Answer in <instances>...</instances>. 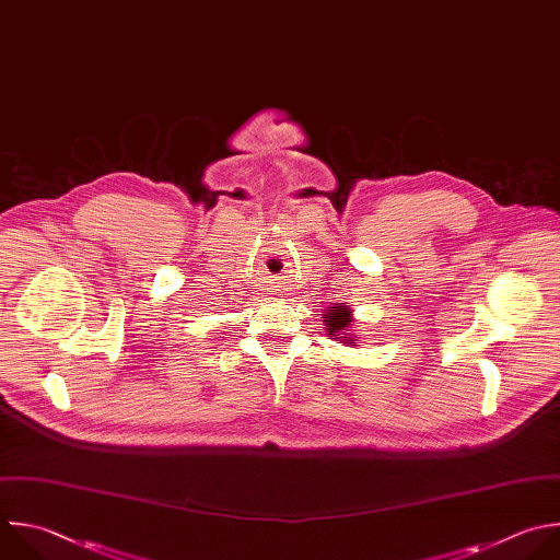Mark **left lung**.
I'll return each instance as SVG.
<instances>
[{"label": "left lung", "instance_id": "obj_1", "mask_svg": "<svg viewBox=\"0 0 560 560\" xmlns=\"http://www.w3.org/2000/svg\"><path fill=\"white\" fill-rule=\"evenodd\" d=\"M323 318H325L327 334H334L345 345H349L353 340L349 334H345L347 327L351 325V310L345 303H334V307L327 310V314H323Z\"/></svg>", "mask_w": 560, "mask_h": 560}]
</instances>
